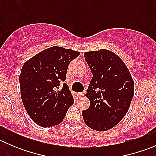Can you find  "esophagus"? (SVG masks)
<instances>
[{"label":"esophagus","mask_w":156,"mask_h":156,"mask_svg":"<svg viewBox=\"0 0 156 156\" xmlns=\"http://www.w3.org/2000/svg\"><path fill=\"white\" fill-rule=\"evenodd\" d=\"M78 97H83L84 96V92H81V93H78Z\"/></svg>","instance_id":"34e87169"}]
</instances>
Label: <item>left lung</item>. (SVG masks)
Segmentation results:
<instances>
[{
    "label": "left lung",
    "mask_w": 156,
    "mask_h": 156,
    "mask_svg": "<svg viewBox=\"0 0 156 156\" xmlns=\"http://www.w3.org/2000/svg\"><path fill=\"white\" fill-rule=\"evenodd\" d=\"M93 74L85 96L90 102L82 111L84 122L97 131H106L122 121L133 97L134 82L128 69L118 55L102 49L85 52Z\"/></svg>",
    "instance_id": "obj_1"
}]
</instances>
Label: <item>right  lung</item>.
Segmentation results:
<instances>
[{
  "label": "right lung",
  "mask_w": 156,
  "mask_h": 156,
  "mask_svg": "<svg viewBox=\"0 0 156 156\" xmlns=\"http://www.w3.org/2000/svg\"><path fill=\"white\" fill-rule=\"evenodd\" d=\"M80 53L61 47L44 50L23 66L20 75V94L24 107L34 123L52 127L63 121L74 103L69 88L64 83L70 62Z\"/></svg>",
  "instance_id": "obj_1"
}]
</instances>
